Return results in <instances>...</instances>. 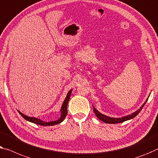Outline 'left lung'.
Masks as SVG:
<instances>
[{
    "label": "left lung",
    "mask_w": 158,
    "mask_h": 158,
    "mask_svg": "<svg viewBox=\"0 0 158 158\" xmlns=\"http://www.w3.org/2000/svg\"><path fill=\"white\" fill-rule=\"evenodd\" d=\"M148 98H149V96H148ZM148 98H147L146 101H145V102L143 103L142 106H141L139 109L137 110L136 111H135L134 113H133L132 114L128 115V116H123L122 118H111V117L105 116V115L101 114L99 111H98V110H96L95 108H94V106H93V109H94V113H95L96 116H97L98 118L100 119L101 121H102L103 122H104V123H113V124L120 123H122V122H124L126 121H128V120L133 118L134 117H135L136 116H137V115L140 113V110H142V109L143 108V106H145V103H146Z\"/></svg>",
    "instance_id": "left-lung-1"
}]
</instances>
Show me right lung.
Returning <instances> with one entry per match:
<instances>
[{
	"mask_svg": "<svg viewBox=\"0 0 158 158\" xmlns=\"http://www.w3.org/2000/svg\"><path fill=\"white\" fill-rule=\"evenodd\" d=\"M72 91V89L69 90V92L67 93V96H66L64 102H63V103H62V108H61V116L60 118H59L58 120H56V121H50V122H45V121H42V120H40V119L37 118L27 116H26V115L23 114V113H21L20 111H19L18 110L19 114L21 115V116H22L23 118H25V120H26V121H30V122H31V123H33L35 124L40 125V126H55V125L60 123L61 122H62L63 121H64L66 116H67V105H68V102H69V101L70 96H71Z\"/></svg>",
	"mask_w": 158,
	"mask_h": 158,
	"instance_id": "add662e5",
	"label": "right lung"
}]
</instances>
